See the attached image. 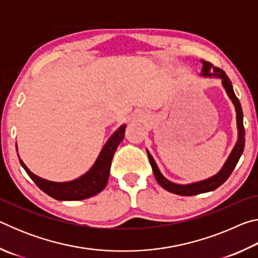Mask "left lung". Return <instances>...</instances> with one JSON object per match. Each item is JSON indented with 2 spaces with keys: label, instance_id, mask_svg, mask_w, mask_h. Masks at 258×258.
Segmentation results:
<instances>
[{
  "label": "left lung",
  "instance_id": "1",
  "mask_svg": "<svg viewBox=\"0 0 258 258\" xmlns=\"http://www.w3.org/2000/svg\"><path fill=\"white\" fill-rule=\"evenodd\" d=\"M200 62L203 63L200 76L220 78L226 94H228V97L233 103V106L235 108V119H237L238 139L232 151H231L230 156L228 157V159H226V161L224 163L223 167L220 169V172L215 174V175L206 178V180L189 183V184H178V183H174L172 181L167 180V178H166L159 171L158 166H157L154 157L150 155L149 150H147L148 158H149L150 165L152 167V172H154L155 178L157 180V182L159 183V185L163 187V189L172 192V194L180 195V196H196V195L205 194V192L214 191L215 189H217L218 186L223 184V183L228 180L229 176L231 175V173L233 172L235 165L238 164V161L242 155L243 148H244L243 113H242L241 104L239 102V99L235 97L232 83H231L230 78L226 76V74L222 71V69L214 67L211 62H208V61L200 60Z\"/></svg>",
  "mask_w": 258,
  "mask_h": 258
}]
</instances>
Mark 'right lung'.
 Instances as JSON below:
<instances>
[{
  "label": "right lung",
  "instance_id": "add662e5",
  "mask_svg": "<svg viewBox=\"0 0 258 258\" xmlns=\"http://www.w3.org/2000/svg\"><path fill=\"white\" fill-rule=\"evenodd\" d=\"M125 128V124L117 128L111 134V137L108 139L106 145L103 146L92 167L85 174H83L82 176L73 181L53 182L45 180V178L35 175L34 173L30 172L29 168L24 164V161L20 159L18 155L19 161L26 173L35 182V184L40 187L43 192L49 195L50 197L60 200V202H72V200H83L91 198L98 195L99 192H101L107 185L112 157L115 155L117 147L119 146L121 140L124 139ZM16 149L18 150L17 145Z\"/></svg>",
  "mask_w": 258,
  "mask_h": 258
}]
</instances>
